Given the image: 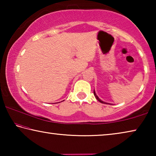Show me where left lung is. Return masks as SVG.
Wrapping results in <instances>:
<instances>
[{
	"label": "left lung",
	"mask_w": 156,
	"mask_h": 156,
	"mask_svg": "<svg viewBox=\"0 0 156 156\" xmlns=\"http://www.w3.org/2000/svg\"><path fill=\"white\" fill-rule=\"evenodd\" d=\"M94 96H95V97H96V98L98 100V101H99L100 102H101V103H103V104H108V103H107V102L102 101V100H100L98 97V96H97V95L96 94V92H95V91H94Z\"/></svg>",
	"instance_id": "1"
}]
</instances>
